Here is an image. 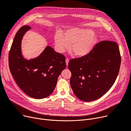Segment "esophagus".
<instances>
[{
	"mask_svg": "<svg viewBox=\"0 0 131 131\" xmlns=\"http://www.w3.org/2000/svg\"><path fill=\"white\" fill-rule=\"evenodd\" d=\"M65 62H66V65H67V66H68V62H69V59H68V58H67L66 59V61H65Z\"/></svg>",
	"mask_w": 131,
	"mask_h": 131,
	"instance_id": "obj_1",
	"label": "esophagus"
}]
</instances>
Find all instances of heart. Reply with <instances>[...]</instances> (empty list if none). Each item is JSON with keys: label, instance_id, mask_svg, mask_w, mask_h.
I'll return each mask as SVG.
<instances>
[{"label": "heart", "instance_id": "b5f03b06", "mask_svg": "<svg viewBox=\"0 0 131 131\" xmlns=\"http://www.w3.org/2000/svg\"><path fill=\"white\" fill-rule=\"evenodd\" d=\"M97 38L93 31L88 29L73 28L66 30L63 35L57 32L55 34L54 43L56 50L63 53L72 44V51L78 57H84L93 49Z\"/></svg>", "mask_w": 131, "mask_h": 131}]
</instances>
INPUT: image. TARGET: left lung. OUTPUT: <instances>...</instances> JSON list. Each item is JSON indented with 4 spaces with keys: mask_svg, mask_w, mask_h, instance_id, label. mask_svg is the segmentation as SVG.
Here are the masks:
<instances>
[{
    "mask_svg": "<svg viewBox=\"0 0 131 131\" xmlns=\"http://www.w3.org/2000/svg\"><path fill=\"white\" fill-rule=\"evenodd\" d=\"M121 62L118 45L110 41L97 43L84 57L70 59V84L75 96L85 102L103 96L114 84Z\"/></svg>",
    "mask_w": 131,
    "mask_h": 131,
    "instance_id": "obj_1",
    "label": "left lung"
}]
</instances>
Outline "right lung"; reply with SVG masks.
Segmentation results:
<instances>
[{"instance_id":"obj_1","label":"right lung","mask_w":131,"mask_h":131,"mask_svg":"<svg viewBox=\"0 0 131 131\" xmlns=\"http://www.w3.org/2000/svg\"><path fill=\"white\" fill-rule=\"evenodd\" d=\"M30 29V27L25 26L17 32L9 53V66L20 89L29 97L40 99L53 92L58 76L66 68L65 58L47 46L37 57L25 59L22 55L21 41Z\"/></svg>"}]
</instances>
